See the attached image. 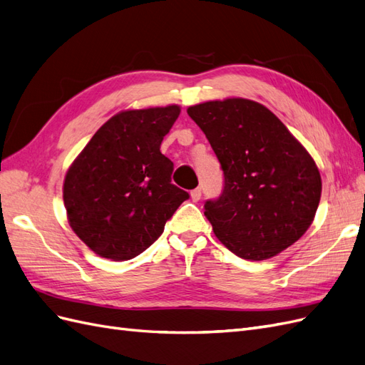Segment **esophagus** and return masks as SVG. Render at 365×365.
Here are the masks:
<instances>
[{
    "label": "esophagus",
    "instance_id": "34e87169",
    "mask_svg": "<svg viewBox=\"0 0 365 365\" xmlns=\"http://www.w3.org/2000/svg\"><path fill=\"white\" fill-rule=\"evenodd\" d=\"M201 195H202V192H201L200 187H197V189H195V190H192V192H190L192 201H193V202H197V201H200V200H201Z\"/></svg>",
    "mask_w": 365,
    "mask_h": 365
}]
</instances>
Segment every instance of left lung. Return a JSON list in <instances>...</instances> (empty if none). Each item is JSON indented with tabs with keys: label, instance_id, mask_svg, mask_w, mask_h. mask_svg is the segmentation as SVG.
<instances>
[{
	"label": "left lung",
	"instance_id": "1",
	"mask_svg": "<svg viewBox=\"0 0 365 365\" xmlns=\"http://www.w3.org/2000/svg\"><path fill=\"white\" fill-rule=\"evenodd\" d=\"M222 165L225 185L205 202L216 237L245 260H267L314 222L322 175L311 153L267 106L242 97L187 108Z\"/></svg>",
	"mask_w": 365,
	"mask_h": 365
}]
</instances>
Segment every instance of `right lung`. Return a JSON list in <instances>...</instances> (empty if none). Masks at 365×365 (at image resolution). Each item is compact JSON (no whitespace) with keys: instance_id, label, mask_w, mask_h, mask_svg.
<instances>
[{"instance_id":"right-lung-1","label":"right lung","mask_w":365,"mask_h":365,"mask_svg":"<svg viewBox=\"0 0 365 365\" xmlns=\"http://www.w3.org/2000/svg\"><path fill=\"white\" fill-rule=\"evenodd\" d=\"M178 105L126 109L101 126L63 180L71 230L97 256L123 262L149 248L189 193L160 152Z\"/></svg>"}]
</instances>
